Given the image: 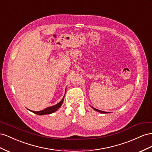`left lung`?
I'll list each match as a JSON object with an SVG mask.
<instances>
[{
    "label": "left lung",
    "instance_id": "8db88e82",
    "mask_svg": "<svg viewBox=\"0 0 152 152\" xmlns=\"http://www.w3.org/2000/svg\"><path fill=\"white\" fill-rule=\"evenodd\" d=\"M93 109L94 110H95V111H98V112H99V113H106V112H104V111H101V110H97V109H96V108H95V107H92Z\"/></svg>",
    "mask_w": 152,
    "mask_h": 152
}]
</instances>
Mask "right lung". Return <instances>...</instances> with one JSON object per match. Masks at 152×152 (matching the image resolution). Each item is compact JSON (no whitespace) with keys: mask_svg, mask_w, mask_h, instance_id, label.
I'll use <instances>...</instances> for the list:
<instances>
[{"mask_svg":"<svg viewBox=\"0 0 152 152\" xmlns=\"http://www.w3.org/2000/svg\"><path fill=\"white\" fill-rule=\"evenodd\" d=\"M64 97H63V99H62V101H60V102H58L57 104H55L53 106H51V107H46V109L39 111H31L30 110V111H32L34 113H35L36 115H48V114H51V113H53L55 111H57L58 108L62 106L63 101H64Z\"/></svg>","mask_w":152,"mask_h":152,"instance_id":"1","label":"right lung"}]
</instances>
